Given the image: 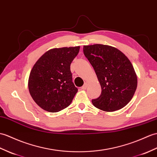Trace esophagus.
Masks as SVG:
<instances>
[{
	"label": "esophagus",
	"mask_w": 157,
	"mask_h": 157,
	"mask_svg": "<svg viewBox=\"0 0 157 157\" xmlns=\"http://www.w3.org/2000/svg\"><path fill=\"white\" fill-rule=\"evenodd\" d=\"M87 87V83H85L84 85H83L82 87V90H86Z\"/></svg>",
	"instance_id": "obj_1"
}]
</instances>
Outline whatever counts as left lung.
<instances>
[{
	"mask_svg": "<svg viewBox=\"0 0 157 157\" xmlns=\"http://www.w3.org/2000/svg\"><path fill=\"white\" fill-rule=\"evenodd\" d=\"M83 53L101 87L100 96L92 101L93 105L104 112L124 107L137 87V75L128 58L116 47L101 44L84 45Z\"/></svg>",
	"mask_w": 157,
	"mask_h": 157,
	"instance_id": "left-lung-1",
	"label": "left lung"
}]
</instances>
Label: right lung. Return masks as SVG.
<instances>
[{
    "mask_svg": "<svg viewBox=\"0 0 157 157\" xmlns=\"http://www.w3.org/2000/svg\"><path fill=\"white\" fill-rule=\"evenodd\" d=\"M79 46L53 48L47 51L33 67L29 91L43 110L57 112L70 105L78 88L72 82L70 65Z\"/></svg>",
    "mask_w": 157,
    "mask_h": 157,
    "instance_id": "1",
    "label": "right lung"
}]
</instances>
